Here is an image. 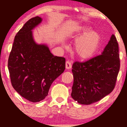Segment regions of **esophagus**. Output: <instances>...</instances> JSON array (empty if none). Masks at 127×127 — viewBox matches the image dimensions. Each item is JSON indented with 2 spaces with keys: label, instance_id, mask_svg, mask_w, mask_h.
<instances>
[{
  "label": "esophagus",
  "instance_id": "34e87169",
  "mask_svg": "<svg viewBox=\"0 0 127 127\" xmlns=\"http://www.w3.org/2000/svg\"><path fill=\"white\" fill-rule=\"evenodd\" d=\"M71 67H72V64H71V63L69 61H67L65 62V68L67 69H70Z\"/></svg>",
  "mask_w": 127,
  "mask_h": 127
}]
</instances>
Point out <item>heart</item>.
Returning <instances> with one entry per match:
<instances>
[{
	"instance_id": "obj_1",
	"label": "heart",
	"mask_w": 127,
	"mask_h": 127,
	"mask_svg": "<svg viewBox=\"0 0 127 127\" xmlns=\"http://www.w3.org/2000/svg\"><path fill=\"white\" fill-rule=\"evenodd\" d=\"M91 27L82 26L76 31L73 39L76 42L75 52L80 59H87L95 53L100 42V34L91 31Z\"/></svg>"
}]
</instances>
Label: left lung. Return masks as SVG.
Instances as JSON below:
<instances>
[{"mask_svg": "<svg viewBox=\"0 0 127 127\" xmlns=\"http://www.w3.org/2000/svg\"><path fill=\"white\" fill-rule=\"evenodd\" d=\"M119 68L118 43L112 34L101 55L85 62L74 63L71 96L81 104L99 101L114 89Z\"/></svg>", "mask_w": 127, "mask_h": 127, "instance_id": "left-lung-1", "label": "left lung"}]
</instances>
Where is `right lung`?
<instances>
[{
    "instance_id": "add662e5",
    "label": "right lung",
    "mask_w": 127,
    "mask_h": 127,
    "mask_svg": "<svg viewBox=\"0 0 127 127\" xmlns=\"http://www.w3.org/2000/svg\"><path fill=\"white\" fill-rule=\"evenodd\" d=\"M42 21L38 16L33 17L19 30L8 63L13 88L33 103L47 96L52 83L65 70L64 58L54 56L47 45L37 44L33 39L32 30Z\"/></svg>"
}]
</instances>
